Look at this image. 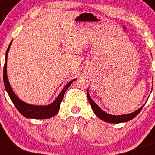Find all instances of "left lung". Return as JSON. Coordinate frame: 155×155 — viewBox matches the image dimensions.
Wrapping results in <instances>:
<instances>
[{
	"instance_id": "left-lung-1",
	"label": "left lung",
	"mask_w": 155,
	"mask_h": 155,
	"mask_svg": "<svg viewBox=\"0 0 155 155\" xmlns=\"http://www.w3.org/2000/svg\"><path fill=\"white\" fill-rule=\"evenodd\" d=\"M87 96L94 113L97 115L98 118L103 120V121H107V122H109V123H121V122H125V121H130V120H131L132 118H134L136 115H138V114L141 112L143 106H144V105H143L142 107H141V108H140L139 109H138L137 111L132 112V113L128 114V115H112L103 112V111H102V109L94 102V101L91 99L90 96H89V92H87Z\"/></svg>"
}]
</instances>
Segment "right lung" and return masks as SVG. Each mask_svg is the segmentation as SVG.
<instances>
[{
	"label": "right lung",
	"instance_id": "right-lung-1",
	"mask_svg": "<svg viewBox=\"0 0 155 155\" xmlns=\"http://www.w3.org/2000/svg\"><path fill=\"white\" fill-rule=\"evenodd\" d=\"M11 44L9 45V47H8V50H7V52H6L5 63H4V77L3 78H4V86H5L6 90L8 92L11 101L14 104L17 110L20 112V113L22 114L26 118H36V119H45V118H52V117L54 116L59 112L60 103L63 101L65 92L69 87V86L72 84V82L74 80H76V79H73V80L68 82L66 86L64 87V89H63V91L60 92V95H58V97L56 98V100L53 103L50 104V105L40 106V105H33L25 103V102H24L22 100H21L18 97L16 96V95L13 92L12 89H11V86H10L9 81H8V75H7V60H8V52H9Z\"/></svg>",
	"mask_w": 155,
	"mask_h": 155
}]
</instances>
